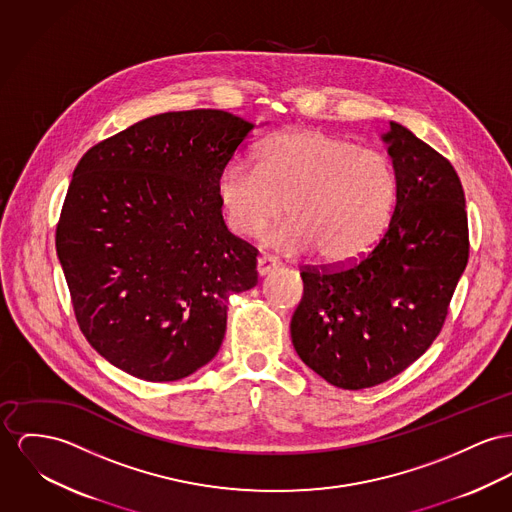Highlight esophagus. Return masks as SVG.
<instances>
[{
	"label": "esophagus",
	"instance_id": "esophagus-1",
	"mask_svg": "<svg viewBox=\"0 0 512 512\" xmlns=\"http://www.w3.org/2000/svg\"><path fill=\"white\" fill-rule=\"evenodd\" d=\"M275 268H279V262L272 258V256H260L258 258V264H256V270H258V275H268V273L273 272Z\"/></svg>",
	"mask_w": 512,
	"mask_h": 512
}]
</instances>
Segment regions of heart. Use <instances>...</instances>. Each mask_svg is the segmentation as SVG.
I'll use <instances>...</instances> for the list:
<instances>
[{"label":"heart","instance_id":"b5f03b06","mask_svg":"<svg viewBox=\"0 0 512 512\" xmlns=\"http://www.w3.org/2000/svg\"><path fill=\"white\" fill-rule=\"evenodd\" d=\"M227 227L254 237L283 209L291 221L268 244L330 264L363 256L384 233L396 200V174L386 155L320 130H291L264 141L256 165L231 161L217 178Z\"/></svg>","mask_w":512,"mask_h":512}]
</instances>
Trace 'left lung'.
Returning <instances> with one entry per match:
<instances>
[{
  "mask_svg": "<svg viewBox=\"0 0 512 512\" xmlns=\"http://www.w3.org/2000/svg\"><path fill=\"white\" fill-rule=\"evenodd\" d=\"M380 139L396 174L388 229L355 264L303 270L305 295L291 318L301 361L343 390L386 382L427 351L468 264L454 167L398 122Z\"/></svg>",
  "mask_w": 512,
  "mask_h": 512,
  "instance_id": "1",
  "label": "left lung"
}]
</instances>
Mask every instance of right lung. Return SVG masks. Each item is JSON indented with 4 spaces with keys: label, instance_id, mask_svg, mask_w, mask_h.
I'll use <instances>...</instances> for the list:
<instances>
[{
    "label": "right lung",
    "instance_id": "obj_1",
    "mask_svg": "<svg viewBox=\"0 0 512 512\" xmlns=\"http://www.w3.org/2000/svg\"><path fill=\"white\" fill-rule=\"evenodd\" d=\"M254 128L225 110L165 112L77 163L56 252L81 332L120 371L196 373L223 343L229 297L258 283L256 248L227 231L217 200Z\"/></svg>",
    "mask_w": 512,
    "mask_h": 512
}]
</instances>
